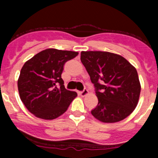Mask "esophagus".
Instances as JSON below:
<instances>
[{
  "instance_id": "obj_1",
  "label": "esophagus",
  "mask_w": 158,
  "mask_h": 158,
  "mask_svg": "<svg viewBox=\"0 0 158 158\" xmlns=\"http://www.w3.org/2000/svg\"><path fill=\"white\" fill-rule=\"evenodd\" d=\"M88 94H89V91L87 90V89H84V90L82 91V92H79V95L82 97L85 96V95H88Z\"/></svg>"
}]
</instances>
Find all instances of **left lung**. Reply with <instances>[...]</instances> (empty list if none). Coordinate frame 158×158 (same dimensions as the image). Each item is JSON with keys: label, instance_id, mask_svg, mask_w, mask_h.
<instances>
[{"label": "left lung", "instance_id": "left-lung-1", "mask_svg": "<svg viewBox=\"0 0 158 158\" xmlns=\"http://www.w3.org/2000/svg\"><path fill=\"white\" fill-rule=\"evenodd\" d=\"M81 62L95 88L98 103L91 111L105 123L127 118L136 108L141 93L137 70L123 56L104 51H82Z\"/></svg>", "mask_w": 158, "mask_h": 158}]
</instances>
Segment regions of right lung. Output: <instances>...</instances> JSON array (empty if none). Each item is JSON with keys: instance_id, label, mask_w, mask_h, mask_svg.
<instances>
[{"instance_id": "add662e5", "label": "right lung", "mask_w": 158, "mask_h": 158, "mask_svg": "<svg viewBox=\"0 0 158 158\" xmlns=\"http://www.w3.org/2000/svg\"><path fill=\"white\" fill-rule=\"evenodd\" d=\"M78 54L74 51L47 49L24 63L17 81L19 94L25 107L36 117L56 118L77 96L76 92L65 89L61 75L65 63Z\"/></svg>"}]
</instances>
